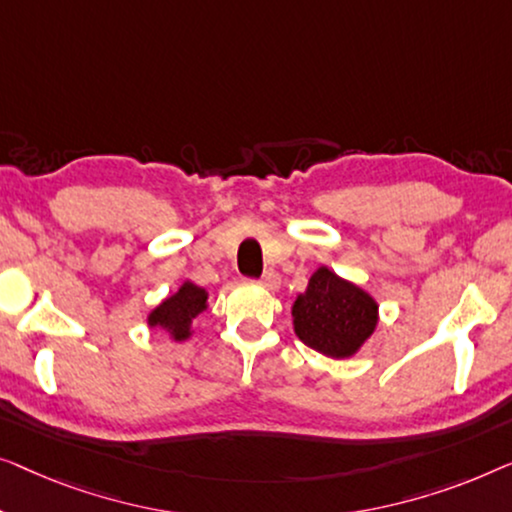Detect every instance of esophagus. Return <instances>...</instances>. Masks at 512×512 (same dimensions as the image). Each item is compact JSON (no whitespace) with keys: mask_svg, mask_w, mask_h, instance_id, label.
Wrapping results in <instances>:
<instances>
[{"mask_svg":"<svg viewBox=\"0 0 512 512\" xmlns=\"http://www.w3.org/2000/svg\"><path fill=\"white\" fill-rule=\"evenodd\" d=\"M259 285H264V287H269V290H276V287L280 285V276H278V271H273V269H266L262 276H259V280H257Z\"/></svg>","mask_w":512,"mask_h":512,"instance_id":"obj_1","label":"esophagus"}]
</instances>
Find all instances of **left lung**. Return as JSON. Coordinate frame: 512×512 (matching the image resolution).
I'll return each instance as SVG.
<instances>
[{"mask_svg":"<svg viewBox=\"0 0 512 512\" xmlns=\"http://www.w3.org/2000/svg\"><path fill=\"white\" fill-rule=\"evenodd\" d=\"M292 318L308 348L327 357H350L376 329L378 306L364 290L322 266L294 301Z\"/></svg>","mask_w":512,"mask_h":512,"instance_id":"1","label":"left lung"}]
</instances>
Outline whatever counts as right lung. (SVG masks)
Listing matches in <instances>:
<instances>
[{
	"mask_svg": "<svg viewBox=\"0 0 512 512\" xmlns=\"http://www.w3.org/2000/svg\"><path fill=\"white\" fill-rule=\"evenodd\" d=\"M208 294L192 283H183L174 297L162 301L160 306L150 313V327H167L176 341H185L190 336L192 320L206 308Z\"/></svg>",
	"mask_w": 512,
	"mask_h": 512,
	"instance_id": "right-lung-1",
	"label": "right lung"
}]
</instances>
